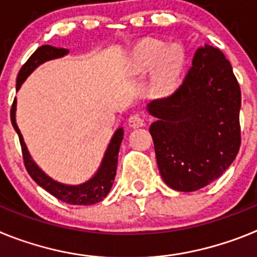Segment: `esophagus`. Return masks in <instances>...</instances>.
Segmentation results:
<instances>
[{
	"label": "esophagus",
	"mask_w": 257,
	"mask_h": 257,
	"mask_svg": "<svg viewBox=\"0 0 257 257\" xmlns=\"http://www.w3.org/2000/svg\"><path fill=\"white\" fill-rule=\"evenodd\" d=\"M144 124V118L139 114H133L128 118V126L131 128H138V127H142Z\"/></svg>",
	"instance_id": "obj_1"
}]
</instances>
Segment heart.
Returning a JSON list of instances; mask_svg holds the SVG:
<instances>
[{
	"label": "heart",
	"instance_id": "obj_1",
	"mask_svg": "<svg viewBox=\"0 0 257 257\" xmlns=\"http://www.w3.org/2000/svg\"><path fill=\"white\" fill-rule=\"evenodd\" d=\"M184 63L185 56L180 47H167L160 41H147L138 46L133 56L135 69L148 72L154 68L151 90L157 96H166L176 88Z\"/></svg>",
	"mask_w": 257,
	"mask_h": 257
}]
</instances>
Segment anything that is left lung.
Masks as SVG:
<instances>
[{"label":"left lung","mask_w":257,"mask_h":257,"mask_svg":"<svg viewBox=\"0 0 257 257\" xmlns=\"http://www.w3.org/2000/svg\"><path fill=\"white\" fill-rule=\"evenodd\" d=\"M240 88L225 55L197 49L192 67L172 95L147 105L157 165L170 188L194 192L216 180L240 147Z\"/></svg>","instance_id":"8db88e82"}]
</instances>
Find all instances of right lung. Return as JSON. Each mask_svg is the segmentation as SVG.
<instances>
[{
	"label": "right lung",
	"mask_w": 257,
	"mask_h": 257,
	"mask_svg": "<svg viewBox=\"0 0 257 257\" xmlns=\"http://www.w3.org/2000/svg\"><path fill=\"white\" fill-rule=\"evenodd\" d=\"M68 52H69V50L50 46V45H44V46L38 47L20 69L17 78V90H19L20 86L28 78L29 74L36 68L40 67L42 63L52 60V59L63 58V56L67 55ZM15 115H17V97L14 99L13 108H11V123H13L14 128L19 136L23 151V160H24L27 171L40 187H42L50 194H52L60 201L65 202V203H69V205H94V203L103 201L108 196V193L110 192L113 183H114L115 171H117L118 152H119V147H121L122 139H123V128L122 127L117 128L115 133L113 134L112 139L108 144V148L104 153L100 166H99V169L95 172L94 176L85 183L78 184V185H69V184H63L54 180L38 167L37 163L33 161V158L29 154L22 133H20L19 127L17 124Z\"/></svg>",
	"instance_id": "obj_1"
}]
</instances>
